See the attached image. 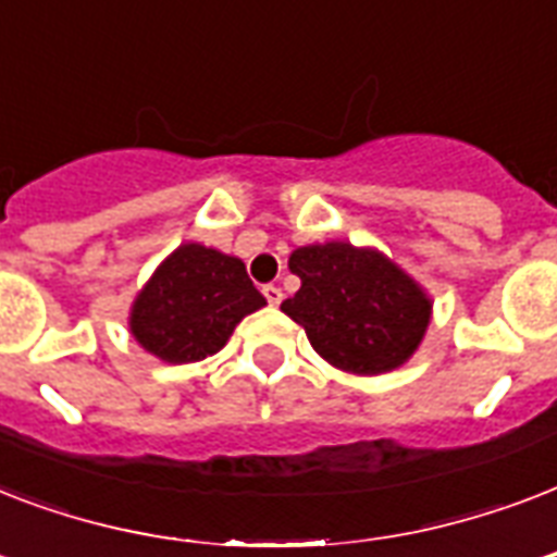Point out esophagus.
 Instances as JSON below:
<instances>
[{
    "label": "esophagus",
    "instance_id": "1",
    "mask_svg": "<svg viewBox=\"0 0 557 557\" xmlns=\"http://www.w3.org/2000/svg\"><path fill=\"white\" fill-rule=\"evenodd\" d=\"M262 295H265V300H269L271 306H280V300H283V288L280 286H262Z\"/></svg>",
    "mask_w": 557,
    "mask_h": 557
}]
</instances>
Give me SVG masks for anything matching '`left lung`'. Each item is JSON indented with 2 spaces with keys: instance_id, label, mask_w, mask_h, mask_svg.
Segmentation results:
<instances>
[{
  "instance_id": "1",
  "label": "left lung",
  "mask_w": 557,
  "mask_h": 557,
  "mask_svg": "<svg viewBox=\"0 0 557 557\" xmlns=\"http://www.w3.org/2000/svg\"><path fill=\"white\" fill-rule=\"evenodd\" d=\"M288 269L300 277V288L280 309L304 326L314 352L335 370H398L431 326V295L372 245H304L292 251Z\"/></svg>"
}]
</instances>
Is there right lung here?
<instances>
[{"instance_id": "right-lung-1", "label": "right lung", "mask_w": 557, "mask_h": 557, "mask_svg": "<svg viewBox=\"0 0 557 557\" xmlns=\"http://www.w3.org/2000/svg\"><path fill=\"white\" fill-rule=\"evenodd\" d=\"M262 306L239 257L182 243L135 295L129 332L164 364H193L225 347L236 323Z\"/></svg>"}]
</instances>
